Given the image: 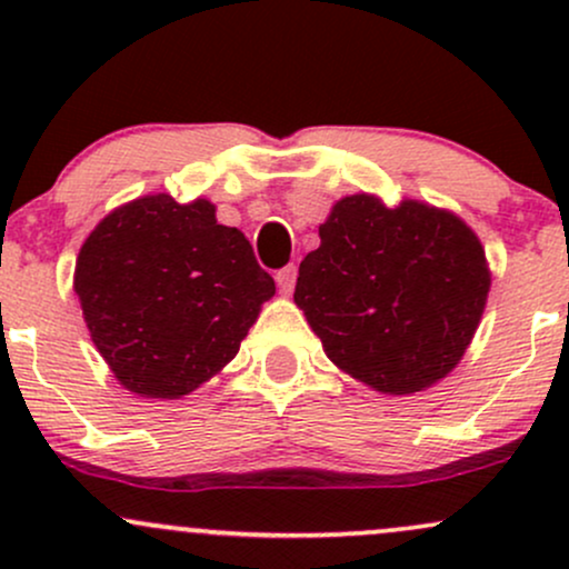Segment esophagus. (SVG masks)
<instances>
[{
    "instance_id": "obj_1",
    "label": "esophagus",
    "mask_w": 569,
    "mask_h": 569,
    "mask_svg": "<svg viewBox=\"0 0 569 569\" xmlns=\"http://www.w3.org/2000/svg\"><path fill=\"white\" fill-rule=\"evenodd\" d=\"M276 283H278L280 293H291L293 283H297V267H293V264L280 267V270L276 272Z\"/></svg>"
}]
</instances>
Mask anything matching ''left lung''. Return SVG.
Instances as JSON below:
<instances>
[{"mask_svg": "<svg viewBox=\"0 0 569 569\" xmlns=\"http://www.w3.org/2000/svg\"><path fill=\"white\" fill-rule=\"evenodd\" d=\"M299 264L293 302L331 363L388 396L430 388L460 363L485 312V246L422 200H337Z\"/></svg>", "mask_w": 569, "mask_h": 569, "instance_id": "left-lung-1", "label": "left lung"}]
</instances>
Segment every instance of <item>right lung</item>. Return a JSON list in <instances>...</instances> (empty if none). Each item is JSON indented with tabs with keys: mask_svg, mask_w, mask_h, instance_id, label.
Here are the masks:
<instances>
[{
	"mask_svg": "<svg viewBox=\"0 0 569 569\" xmlns=\"http://www.w3.org/2000/svg\"><path fill=\"white\" fill-rule=\"evenodd\" d=\"M74 291L117 382L171 401L238 356L276 280L238 227L219 224L211 200L158 192L98 221L77 257Z\"/></svg>",
	"mask_w": 569,
	"mask_h": 569,
	"instance_id": "right-lung-1",
	"label": "right lung"
}]
</instances>
